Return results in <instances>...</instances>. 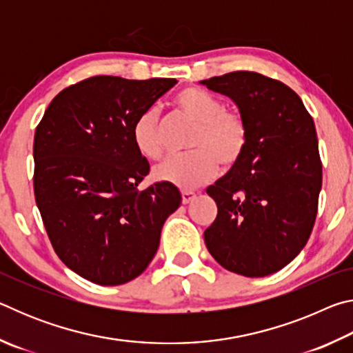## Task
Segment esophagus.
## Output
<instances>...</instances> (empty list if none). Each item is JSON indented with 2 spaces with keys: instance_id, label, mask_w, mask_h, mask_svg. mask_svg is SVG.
<instances>
[{
  "instance_id": "esophagus-1",
  "label": "esophagus",
  "mask_w": 353,
  "mask_h": 353,
  "mask_svg": "<svg viewBox=\"0 0 353 353\" xmlns=\"http://www.w3.org/2000/svg\"><path fill=\"white\" fill-rule=\"evenodd\" d=\"M196 199V193L193 191H188V190H182V202L183 204H190L191 201Z\"/></svg>"
}]
</instances>
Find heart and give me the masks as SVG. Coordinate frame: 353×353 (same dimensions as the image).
Instances as JSON below:
<instances>
[{
    "label": "heart",
    "instance_id": "1",
    "mask_svg": "<svg viewBox=\"0 0 353 353\" xmlns=\"http://www.w3.org/2000/svg\"><path fill=\"white\" fill-rule=\"evenodd\" d=\"M176 105L182 115L198 124L188 154L166 159L154 168L157 181L174 183L182 188H196L216 176L219 163L224 168L240 162L248 146L249 129L238 112L225 110L223 101L196 87L177 93ZM134 145L148 159H159L163 152L160 139V115L155 107H148L132 124Z\"/></svg>",
    "mask_w": 353,
    "mask_h": 353
}]
</instances>
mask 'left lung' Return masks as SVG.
<instances>
[{
  "label": "left lung",
  "instance_id": "obj_1",
  "mask_svg": "<svg viewBox=\"0 0 353 353\" xmlns=\"http://www.w3.org/2000/svg\"><path fill=\"white\" fill-rule=\"evenodd\" d=\"M201 83L234 101L249 129L240 162L207 188L218 214L204 232L205 246L227 271L270 276L303 249L318 213L322 165L313 118L288 85L254 71Z\"/></svg>",
  "mask_w": 353,
  "mask_h": 353
}]
</instances>
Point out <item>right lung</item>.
Returning <instances> with one entry per match:
<instances>
[{
  "mask_svg": "<svg viewBox=\"0 0 353 353\" xmlns=\"http://www.w3.org/2000/svg\"><path fill=\"white\" fill-rule=\"evenodd\" d=\"M176 79L88 77L51 101L35 129L34 194L46 234L65 265L93 283L130 282L159 249L182 198L170 182L146 190V157L132 124Z\"/></svg>",
  "mask_w": 353,
  "mask_h": 353,
  "instance_id": "obj_1",
  "label": "right lung"
}]
</instances>
